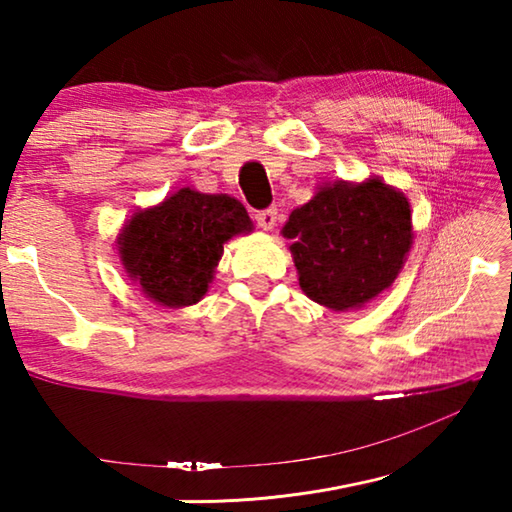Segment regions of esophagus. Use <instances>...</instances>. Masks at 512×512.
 Masks as SVG:
<instances>
[{"label":"esophagus","instance_id":"esophagus-1","mask_svg":"<svg viewBox=\"0 0 512 512\" xmlns=\"http://www.w3.org/2000/svg\"><path fill=\"white\" fill-rule=\"evenodd\" d=\"M255 221L262 230H273L275 223H277V210L275 207H268V210H262L255 214Z\"/></svg>","mask_w":512,"mask_h":512}]
</instances>
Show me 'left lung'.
Wrapping results in <instances>:
<instances>
[{
	"mask_svg": "<svg viewBox=\"0 0 512 512\" xmlns=\"http://www.w3.org/2000/svg\"><path fill=\"white\" fill-rule=\"evenodd\" d=\"M282 235L291 239L300 289L334 311L359 309L391 287L413 244L411 205L379 178L318 187L296 207Z\"/></svg>",
	"mask_w": 512,
	"mask_h": 512,
	"instance_id": "1",
	"label": "left lung"
}]
</instances>
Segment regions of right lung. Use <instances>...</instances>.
Returning <instances> with one entry per match:
<instances>
[{"instance_id": "obj_1", "label": "right lung", "mask_w": 512, "mask_h": 512, "mask_svg": "<svg viewBox=\"0 0 512 512\" xmlns=\"http://www.w3.org/2000/svg\"><path fill=\"white\" fill-rule=\"evenodd\" d=\"M248 232L253 221L237 198L185 187L137 210L121 228L117 250L144 296L176 309L205 296L225 241Z\"/></svg>"}]
</instances>
